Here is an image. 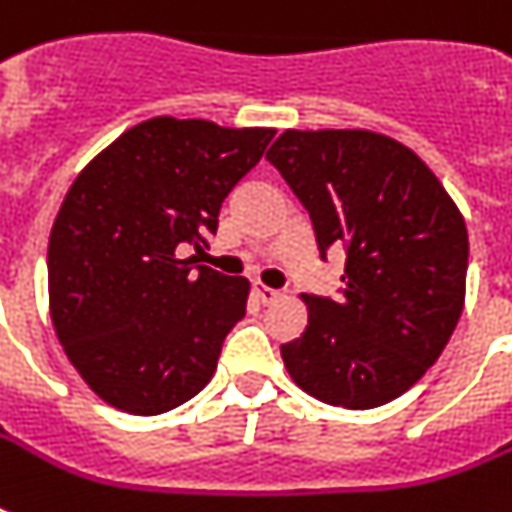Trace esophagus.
I'll return each mask as SVG.
<instances>
[{"label": "esophagus", "mask_w": 512, "mask_h": 512, "mask_svg": "<svg viewBox=\"0 0 512 512\" xmlns=\"http://www.w3.org/2000/svg\"><path fill=\"white\" fill-rule=\"evenodd\" d=\"M255 295L260 297V300H263L265 305H271V303H276V300H279L281 292H279V289L265 287L263 281H255Z\"/></svg>", "instance_id": "1"}]
</instances>
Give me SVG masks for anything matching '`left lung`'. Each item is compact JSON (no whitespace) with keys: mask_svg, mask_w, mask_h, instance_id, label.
<instances>
[{"mask_svg":"<svg viewBox=\"0 0 512 512\" xmlns=\"http://www.w3.org/2000/svg\"><path fill=\"white\" fill-rule=\"evenodd\" d=\"M265 159L311 215L321 257L345 249L340 297L303 295L308 327L281 345L324 404L374 409L412 388L465 305L468 228L412 148L369 130H287Z\"/></svg>","mask_w":512,"mask_h":512,"instance_id":"1","label":"left lung"}]
</instances>
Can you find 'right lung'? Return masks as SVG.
Instances as JSON below:
<instances>
[{
	"label": "right lung",
	"instance_id": "right-lung-1",
	"mask_svg": "<svg viewBox=\"0 0 512 512\" xmlns=\"http://www.w3.org/2000/svg\"><path fill=\"white\" fill-rule=\"evenodd\" d=\"M276 130L156 116L92 159L60 204L47 249L55 335L106 404L162 414L199 393L249 281L185 249L207 247L233 185Z\"/></svg>",
	"mask_w": 512,
	"mask_h": 512
}]
</instances>
